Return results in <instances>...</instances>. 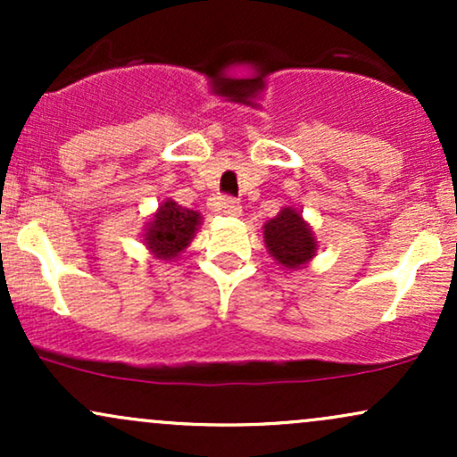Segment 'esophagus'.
Masks as SVG:
<instances>
[{"instance_id":"obj_1","label":"esophagus","mask_w":457,"mask_h":457,"mask_svg":"<svg viewBox=\"0 0 457 457\" xmlns=\"http://www.w3.org/2000/svg\"><path fill=\"white\" fill-rule=\"evenodd\" d=\"M221 211L225 214H229V217H238L240 211H243V206H240V202H236V199H232V197H223Z\"/></svg>"}]
</instances>
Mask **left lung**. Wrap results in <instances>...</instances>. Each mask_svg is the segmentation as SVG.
Instances as JSON below:
<instances>
[{
    "mask_svg": "<svg viewBox=\"0 0 457 457\" xmlns=\"http://www.w3.org/2000/svg\"><path fill=\"white\" fill-rule=\"evenodd\" d=\"M264 243L269 253L286 269H303L316 255L318 243L312 228L295 208H283L264 225Z\"/></svg>",
    "mask_w": 457,
    "mask_h": 457,
    "instance_id": "1",
    "label": "left lung"
}]
</instances>
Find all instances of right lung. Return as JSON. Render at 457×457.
I'll use <instances>...</instances> for the list:
<instances>
[{"instance_id": "add662e5", "label": "right lung", "mask_w": 457, "mask_h": 457, "mask_svg": "<svg viewBox=\"0 0 457 457\" xmlns=\"http://www.w3.org/2000/svg\"><path fill=\"white\" fill-rule=\"evenodd\" d=\"M202 214L178 206L174 199H165L152 221L145 225L144 243L159 260H174L195 236Z\"/></svg>"}]
</instances>
